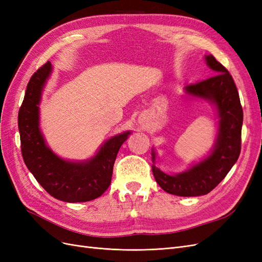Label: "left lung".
I'll return each instance as SVG.
<instances>
[{"mask_svg":"<svg viewBox=\"0 0 262 262\" xmlns=\"http://www.w3.org/2000/svg\"><path fill=\"white\" fill-rule=\"evenodd\" d=\"M212 77L185 87L187 95L208 100L217 110L219 134L211 153L189 169L168 175L155 165L152 149V171L164 191L179 196L207 194L215 188L231 170L241 154L243 108L232 75L212 54L205 55Z\"/></svg>","mask_w":262,"mask_h":262,"instance_id":"8db88e82","label":"left lung"}]
</instances>
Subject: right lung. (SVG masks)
I'll use <instances>...</instances> for the list:
<instances>
[{"label": "right lung", "mask_w": 262, "mask_h": 262, "mask_svg": "<svg viewBox=\"0 0 262 262\" xmlns=\"http://www.w3.org/2000/svg\"><path fill=\"white\" fill-rule=\"evenodd\" d=\"M51 72V63L47 62L27 85L18 113L21 155L36 180L55 199L71 203L91 201L110 186L117 154L131 132L110 138L96 155L84 162L66 161L55 155L39 129V104Z\"/></svg>", "instance_id": "obj_1"}]
</instances>
